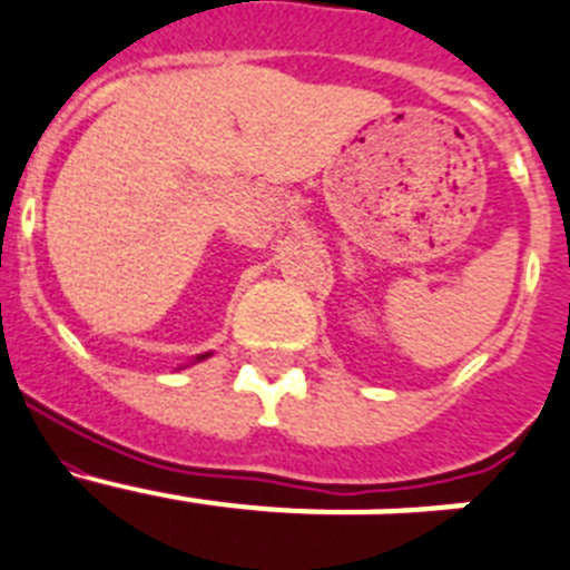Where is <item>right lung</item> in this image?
Returning a JSON list of instances; mask_svg holds the SVG:
<instances>
[{
  "mask_svg": "<svg viewBox=\"0 0 570 570\" xmlns=\"http://www.w3.org/2000/svg\"><path fill=\"white\" fill-rule=\"evenodd\" d=\"M200 358H206V355H200ZM200 358H197V361H200Z\"/></svg>",
  "mask_w": 570,
  "mask_h": 570,
  "instance_id": "obj_1",
  "label": "right lung"
}]
</instances>
